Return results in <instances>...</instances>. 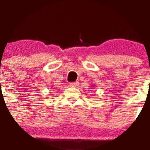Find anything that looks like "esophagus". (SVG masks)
Here are the masks:
<instances>
[{
	"label": "esophagus",
	"mask_w": 150,
	"mask_h": 150,
	"mask_svg": "<svg viewBox=\"0 0 150 150\" xmlns=\"http://www.w3.org/2000/svg\"><path fill=\"white\" fill-rule=\"evenodd\" d=\"M78 85H79L78 82H72V83H69V86H71V87L76 88V87H78Z\"/></svg>",
	"instance_id": "1"
}]
</instances>
